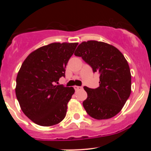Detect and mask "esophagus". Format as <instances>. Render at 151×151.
Instances as JSON below:
<instances>
[{
  "mask_svg": "<svg viewBox=\"0 0 151 151\" xmlns=\"http://www.w3.org/2000/svg\"><path fill=\"white\" fill-rule=\"evenodd\" d=\"M74 89H75V91H78V90L79 89H82V86H74Z\"/></svg>",
  "mask_w": 151,
  "mask_h": 151,
  "instance_id": "1",
  "label": "esophagus"
}]
</instances>
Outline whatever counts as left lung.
<instances>
[{
	"instance_id": "obj_1",
	"label": "left lung",
	"mask_w": 151,
	"mask_h": 151,
	"mask_svg": "<svg viewBox=\"0 0 151 151\" xmlns=\"http://www.w3.org/2000/svg\"><path fill=\"white\" fill-rule=\"evenodd\" d=\"M74 55L81 57L93 72H99V86H84L87 98L83 106L91 117L98 120L114 117L121 111L131 91V74L127 60L116 47L106 42H81Z\"/></svg>"
}]
</instances>
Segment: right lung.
Instances as JSON below:
<instances>
[{"mask_svg":"<svg viewBox=\"0 0 151 151\" xmlns=\"http://www.w3.org/2000/svg\"><path fill=\"white\" fill-rule=\"evenodd\" d=\"M78 43L54 42L31 52L16 78L15 94L22 112L42 126L58 124L65 119L73 87L58 85Z\"/></svg>","mask_w":151,"mask_h":151,"instance_id":"right-lung-1","label":"right lung"}]
</instances>
